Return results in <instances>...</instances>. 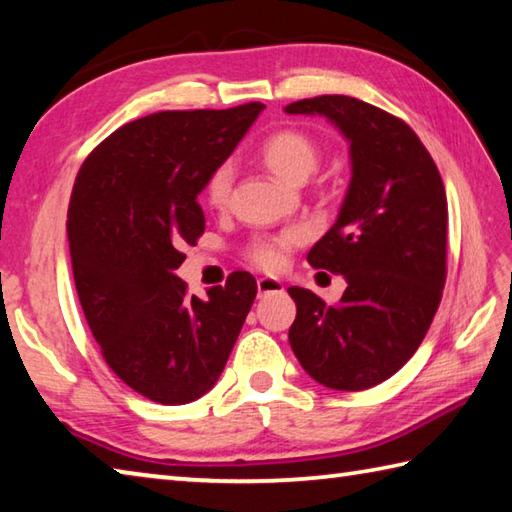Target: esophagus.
Here are the masks:
<instances>
[{
	"instance_id": "1",
	"label": "esophagus",
	"mask_w": 512,
	"mask_h": 512,
	"mask_svg": "<svg viewBox=\"0 0 512 512\" xmlns=\"http://www.w3.org/2000/svg\"><path fill=\"white\" fill-rule=\"evenodd\" d=\"M282 291H284V284L280 280H271V277H262V280H257L259 297L271 295V293H282Z\"/></svg>"
}]
</instances>
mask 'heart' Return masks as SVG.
Segmentation results:
<instances>
[{
    "label": "heart",
    "mask_w": 512,
    "mask_h": 512,
    "mask_svg": "<svg viewBox=\"0 0 512 512\" xmlns=\"http://www.w3.org/2000/svg\"><path fill=\"white\" fill-rule=\"evenodd\" d=\"M262 159L271 167L275 174L291 183H302L304 179L318 170L322 152L320 145L313 141L309 134L300 129H280L271 134L262 145ZM232 185H235V167L230 161L219 163L206 179L203 197L208 206L221 210L228 206ZM300 230H282L277 235L255 237L246 246V259L259 271L275 273L286 264V257L291 250L300 244Z\"/></svg>",
    "instance_id": "1"
}]
</instances>
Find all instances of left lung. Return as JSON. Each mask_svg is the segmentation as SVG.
<instances>
[{
    "label": "left lung",
    "mask_w": 512,
    "mask_h": 512,
    "mask_svg": "<svg viewBox=\"0 0 512 512\" xmlns=\"http://www.w3.org/2000/svg\"><path fill=\"white\" fill-rule=\"evenodd\" d=\"M286 114H322L351 143V183L338 221L306 255L345 275L327 304L291 286L288 342L320 385L362 392L421 347L448 275V199L430 152L405 120L349 96L297 100Z\"/></svg>",
    "instance_id": "8db88e82"
}]
</instances>
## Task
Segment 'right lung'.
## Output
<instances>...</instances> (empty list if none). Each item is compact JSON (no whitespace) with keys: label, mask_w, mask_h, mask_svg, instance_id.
I'll list each match as a JSON object with an SVG mask.
<instances>
[{"label":"right lung","mask_w":512,"mask_h":512,"mask_svg":"<svg viewBox=\"0 0 512 512\" xmlns=\"http://www.w3.org/2000/svg\"><path fill=\"white\" fill-rule=\"evenodd\" d=\"M262 109L132 120L94 147L73 183L67 235L80 306L109 369L154 403L183 405L212 389L253 306L257 282L246 271L206 302L174 271L206 228L197 194Z\"/></svg>","instance_id":"right-lung-1"}]
</instances>
